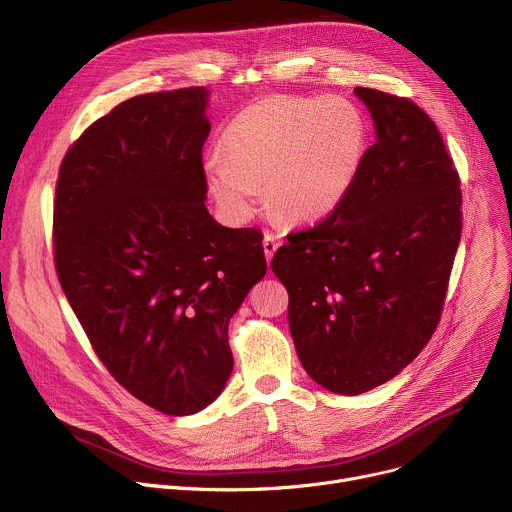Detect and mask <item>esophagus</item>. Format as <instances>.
<instances>
[{"label":"esophagus","instance_id":"obj_1","mask_svg":"<svg viewBox=\"0 0 512 512\" xmlns=\"http://www.w3.org/2000/svg\"><path fill=\"white\" fill-rule=\"evenodd\" d=\"M277 247H280V241H277L273 235H265L263 237V251H265V259L271 261V257L275 255Z\"/></svg>","mask_w":512,"mask_h":512}]
</instances>
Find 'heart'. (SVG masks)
<instances>
[{
	"label": "heart",
	"instance_id": "b5f03b06",
	"mask_svg": "<svg viewBox=\"0 0 512 512\" xmlns=\"http://www.w3.org/2000/svg\"><path fill=\"white\" fill-rule=\"evenodd\" d=\"M367 128L347 100L269 96L243 108L204 163L224 216L247 222L265 185L269 210L288 224H318L347 198L361 171Z\"/></svg>",
	"mask_w": 512,
	"mask_h": 512
}]
</instances>
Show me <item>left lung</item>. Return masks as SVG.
<instances>
[{"instance_id": "1", "label": "left lung", "mask_w": 512, "mask_h": 512, "mask_svg": "<svg viewBox=\"0 0 512 512\" xmlns=\"http://www.w3.org/2000/svg\"><path fill=\"white\" fill-rule=\"evenodd\" d=\"M353 94L376 143L343 204L277 249L300 363L357 396L398 376L435 333L461 237V190L435 122L378 89Z\"/></svg>"}]
</instances>
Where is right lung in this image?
Wrapping results in <instances>:
<instances>
[{
	"instance_id": "obj_1",
	"label": "right lung",
	"mask_w": 512,
	"mask_h": 512,
	"mask_svg": "<svg viewBox=\"0 0 512 512\" xmlns=\"http://www.w3.org/2000/svg\"><path fill=\"white\" fill-rule=\"evenodd\" d=\"M210 89L136 96L67 151L55 198L61 288L94 351L169 416L224 390L228 322L267 271L261 232L206 208Z\"/></svg>"
}]
</instances>
